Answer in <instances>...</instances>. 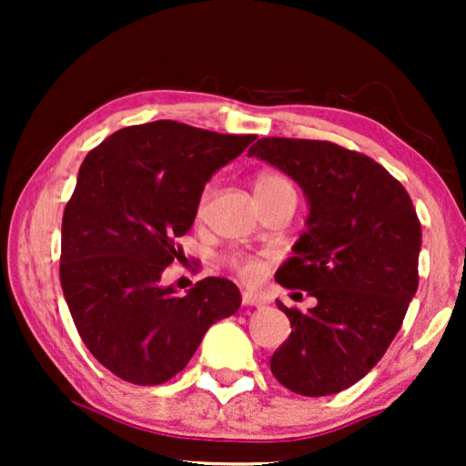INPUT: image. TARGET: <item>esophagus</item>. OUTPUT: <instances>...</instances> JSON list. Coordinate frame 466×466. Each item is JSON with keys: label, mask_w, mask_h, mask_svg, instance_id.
I'll return each mask as SVG.
<instances>
[{"label": "esophagus", "mask_w": 466, "mask_h": 466, "mask_svg": "<svg viewBox=\"0 0 466 466\" xmlns=\"http://www.w3.org/2000/svg\"><path fill=\"white\" fill-rule=\"evenodd\" d=\"M241 303H244V305H254V308H260V305H263L265 301H263V297L254 295V292H244V295H241Z\"/></svg>", "instance_id": "34e87169"}]
</instances>
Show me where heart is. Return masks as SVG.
Listing matches in <instances>:
<instances>
[{
	"label": "heart",
	"instance_id": "b5f03b06",
	"mask_svg": "<svg viewBox=\"0 0 466 466\" xmlns=\"http://www.w3.org/2000/svg\"><path fill=\"white\" fill-rule=\"evenodd\" d=\"M282 190H290V193H295V188H292L290 180H286L284 176L279 174H271V171H265V174L257 176V180H254V195H271V193H282ZM208 199V190H203L201 197H199V208H203V203ZM235 269L239 271L241 278L246 279H257L258 273H260V265L257 260H244V258H235L233 260Z\"/></svg>",
	"mask_w": 466,
	"mask_h": 466
}]
</instances>
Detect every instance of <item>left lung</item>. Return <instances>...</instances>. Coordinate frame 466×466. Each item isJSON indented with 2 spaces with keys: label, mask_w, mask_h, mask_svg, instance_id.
I'll return each instance as SVG.
<instances>
[{
  "label": "left lung",
  "mask_w": 466,
  "mask_h": 466,
  "mask_svg": "<svg viewBox=\"0 0 466 466\" xmlns=\"http://www.w3.org/2000/svg\"><path fill=\"white\" fill-rule=\"evenodd\" d=\"M248 157L290 176L309 206L308 228L276 279L316 305L299 311L278 301L292 330L271 373L303 397L346 390L386 354L418 290L416 209L380 163L333 142L263 137Z\"/></svg>",
  "instance_id": "8db88e82"
}]
</instances>
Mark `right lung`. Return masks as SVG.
Returning <instances> with one entry per match:
<instances>
[{
    "instance_id": "add662e5",
    "label": "right lung",
    "mask_w": 466,
    "mask_h": 466,
    "mask_svg": "<svg viewBox=\"0 0 466 466\" xmlns=\"http://www.w3.org/2000/svg\"><path fill=\"white\" fill-rule=\"evenodd\" d=\"M254 139L155 120L112 133L82 161L63 212L61 289L85 346L120 380H171L206 330L239 309L231 279L177 295L161 276L184 257L176 239L193 227L206 182Z\"/></svg>"
}]
</instances>
